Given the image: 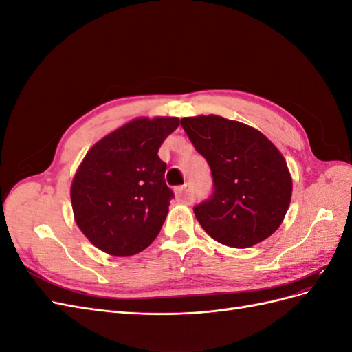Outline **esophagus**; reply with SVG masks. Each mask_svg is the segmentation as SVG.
Wrapping results in <instances>:
<instances>
[{
  "label": "esophagus",
  "mask_w": 352,
  "mask_h": 352,
  "mask_svg": "<svg viewBox=\"0 0 352 352\" xmlns=\"http://www.w3.org/2000/svg\"><path fill=\"white\" fill-rule=\"evenodd\" d=\"M177 197L179 199H182L188 202V204H190V202L194 201V189L190 186V184H185L184 186H180L177 189Z\"/></svg>",
  "instance_id": "esophagus-1"
}]
</instances>
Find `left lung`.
Wrapping results in <instances>:
<instances>
[{
  "label": "left lung",
  "instance_id": "left-lung-1",
  "mask_svg": "<svg viewBox=\"0 0 352 352\" xmlns=\"http://www.w3.org/2000/svg\"><path fill=\"white\" fill-rule=\"evenodd\" d=\"M180 124L211 168L214 194L194 208L201 228L232 248H250L279 229L291 204L286 160L260 131L208 114Z\"/></svg>",
  "mask_w": 352,
  "mask_h": 352
}]
</instances>
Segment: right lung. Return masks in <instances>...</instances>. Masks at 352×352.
Segmentation results:
<instances>
[{
	"mask_svg": "<svg viewBox=\"0 0 352 352\" xmlns=\"http://www.w3.org/2000/svg\"><path fill=\"white\" fill-rule=\"evenodd\" d=\"M177 117H138L94 144L70 186L74 221L98 250L129 257L150 247L173 192L157 155Z\"/></svg>",
	"mask_w": 352,
	"mask_h": 352,
	"instance_id": "1",
	"label": "right lung"
}]
</instances>
